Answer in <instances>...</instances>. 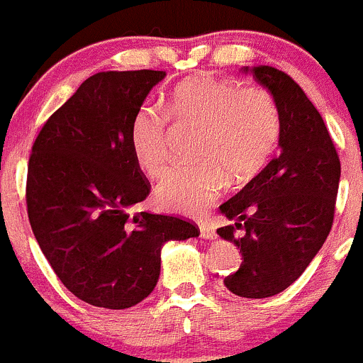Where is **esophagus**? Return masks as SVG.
I'll return each mask as SVG.
<instances>
[{"label":"esophagus","mask_w":363,"mask_h":363,"mask_svg":"<svg viewBox=\"0 0 363 363\" xmlns=\"http://www.w3.org/2000/svg\"><path fill=\"white\" fill-rule=\"evenodd\" d=\"M200 237L207 240H214L218 233H216L214 226H211L208 223H200Z\"/></svg>","instance_id":"1"}]
</instances>
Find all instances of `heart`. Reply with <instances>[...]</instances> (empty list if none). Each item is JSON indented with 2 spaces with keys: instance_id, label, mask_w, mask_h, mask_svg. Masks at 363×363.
<instances>
[{
  "instance_id": "obj_1",
  "label": "heart",
  "mask_w": 363,
  "mask_h": 363,
  "mask_svg": "<svg viewBox=\"0 0 363 363\" xmlns=\"http://www.w3.org/2000/svg\"><path fill=\"white\" fill-rule=\"evenodd\" d=\"M167 111L177 123L202 126L195 167L172 168L156 186L161 208L177 214H199L214 202L230 182H247L269 163L277 147L281 116L270 91L240 87L233 80L199 75L172 91ZM128 144L137 167L160 177L168 163L164 116L140 107L128 128Z\"/></svg>"
}]
</instances>
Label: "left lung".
Returning <instances> with one entry per match:
<instances>
[{
    "mask_svg": "<svg viewBox=\"0 0 363 363\" xmlns=\"http://www.w3.org/2000/svg\"><path fill=\"white\" fill-rule=\"evenodd\" d=\"M276 100L279 152L235 196L219 205L233 225L218 235L235 244L242 263L225 286L244 298L286 290L307 269L330 233L340 161L323 117L298 84L272 67H242ZM235 229H242L240 236Z\"/></svg>",
    "mask_w": 363,
    "mask_h": 363,
    "instance_id": "obj_1",
    "label": "left lung"
}]
</instances>
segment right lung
Segmentation results:
<instances>
[{
	"instance_id": "obj_1",
	"label": "right lung",
	"mask_w": 363,
	"mask_h": 363,
	"mask_svg": "<svg viewBox=\"0 0 363 363\" xmlns=\"http://www.w3.org/2000/svg\"><path fill=\"white\" fill-rule=\"evenodd\" d=\"M164 75L137 69L89 77L33 144L26 188L33 233L61 283L91 306L142 302L158 283L161 247L200 235L181 218L130 214L151 186L131 156L128 128Z\"/></svg>"
}]
</instances>
